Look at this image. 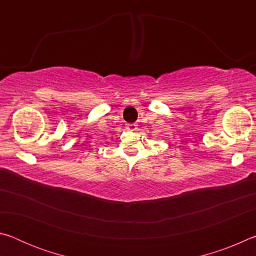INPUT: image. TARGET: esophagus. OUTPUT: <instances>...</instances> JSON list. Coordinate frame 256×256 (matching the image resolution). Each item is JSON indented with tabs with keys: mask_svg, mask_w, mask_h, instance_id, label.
<instances>
[{
	"mask_svg": "<svg viewBox=\"0 0 256 256\" xmlns=\"http://www.w3.org/2000/svg\"><path fill=\"white\" fill-rule=\"evenodd\" d=\"M128 130H131V131H136V130L138 128V124L136 123H132V124H128L126 126Z\"/></svg>",
	"mask_w": 256,
	"mask_h": 256,
	"instance_id": "esophagus-1",
	"label": "esophagus"
}]
</instances>
